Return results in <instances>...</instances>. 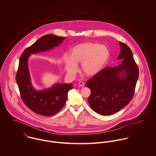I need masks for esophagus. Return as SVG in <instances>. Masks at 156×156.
Here are the masks:
<instances>
[{
  "label": "esophagus",
  "mask_w": 156,
  "mask_h": 156,
  "mask_svg": "<svg viewBox=\"0 0 156 156\" xmlns=\"http://www.w3.org/2000/svg\"><path fill=\"white\" fill-rule=\"evenodd\" d=\"M79 85L81 87H83L84 85H85V83L83 82H79Z\"/></svg>",
  "instance_id": "esophagus-1"
}]
</instances>
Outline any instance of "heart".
Segmentation results:
<instances>
[{
  "mask_svg": "<svg viewBox=\"0 0 156 156\" xmlns=\"http://www.w3.org/2000/svg\"><path fill=\"white\" fill-rule=\"evenodd\" d=\"M109 51L104 45L85 43L77 45L71 50V56L64 57L65 67L69 76H74L78 71L77 63H81L82 71L87 75L98 73L107 62Z\"/></svg>",
  "mask_w": 156,
  "mask_h": 156,
  "instance_id": "heart-1",
  "label": "heart"
}]
</instances>
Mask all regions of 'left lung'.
I'll return each mask as SVG.
<instances>
[{"mask_svg": "<svg viewBox=\"0 0 156 156\" xmlns=\"http://www.w3.org/2000/svg\"><path fill=\"white\" fill-rule=\"evenodd\" d=\"M118 59L122 63L107 67L87 82L91 93L88 99L90 108L98 114L111 115L127 106L132 100L139 77V68L130 47L120 41Z\"/></svg>", "mask_w": 156, "mask_h": 156, "instance_id": "1", "label": "left lung"}]
</instances>
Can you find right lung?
I'll return each mask as SVG.
<instances>
[{"label":"right lung","mask_w":156,"mask_h":156,"mask_svg":"<svg viewBox=\"0 0 156 156\" xmlns=\"http://www.w3.org/2000/svg\"><path fill=\"white\" fill-rule=\"evenodd\" d=\"M65 37L48 34L43 36L35 43L26 48L19 61L16 80L24 105L35 113L45 116L57 113L65 105L72 83L57 84L50 89L37 90L31 84L27 59L30 54L44 51L56 47Z\"/></svg>","instance_id":"add662e5"}]
</instances>
